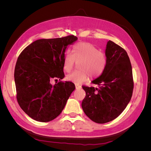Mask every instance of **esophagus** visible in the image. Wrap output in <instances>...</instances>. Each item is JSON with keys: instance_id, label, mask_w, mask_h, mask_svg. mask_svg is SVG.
Listing matches in <instances>:
<instances>
[{"instance_id": "esophagus-1", "label": "esophagus", "mask_w": 151, "mask_h": 151, "mask_svg": "<svg viewBox=\"0 0 151 151\" xmlns=\"http://www.w3.org/2000/svg\"><path fill=\"white\" fill-rule=\"evenodd\" d=\"M76 89H80L81 88V86L79 84H76Z\"/></svg>"}]
</instances>
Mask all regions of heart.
<instances>
[{
	"instance_id": "heart-1",
	"label": "heart",
	"mask_w": 151,
	"mask_h": 151,
	"mask_svg": "<svg viewBox=\"0 0 151 151\" xmlns=\"http://www.w3.org/2000/svg\"><path fill=\"white\" fill-rule=\"evenodd\" d=\"M72 53L67 52L63 59V68L70 72L75 62H79V68L67 75V79L72 83L80 84L89 79V74L93 77L101 76L106 68L107 58L103 52L94 45L88 42H79L72 48Z\"/></svg>"
}]
</instances>
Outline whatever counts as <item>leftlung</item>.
<instances>
[{
	"mask_svg": "<svg viewBox=\"0 0 151 151\" xmlns=\"http://www.w3.org/2000/svg\"><path fill=\"white\" fill-rule=\"evenodd\" d=\"M105 55L106 68L92 81L99 88L83 86L86 94L82 108L91 120L98 123L111 122L119 116L130 102L134 89L132 65L125 50L109 40Z\"/></svg>",
	"mask_w": 151,
	"mask_h": 151,
	"instance_id": "obj_1",
	"label": "left lung"
}]
</instances>
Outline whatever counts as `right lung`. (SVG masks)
<instances>
[{"label":"right lung","mask_w":151,"mask_h":151,"mask_svg":"<svg viewBox=\"0 0 151 151\" xmlns=\"http://www.w3.org/2000/svg\"><path fill=\"white\" fill-rule=\"evenodd\" d=\"M77 40L74 35L38 40L18 57L14 70L16 98L21 109L33 120L48 122L55 119L74 91L72 82L60 81L52 85L50 81L64 77L65 50Z\"/></svg>","instance_id":"1"}]
</instances>
